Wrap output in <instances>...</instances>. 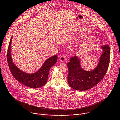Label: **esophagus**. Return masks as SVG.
Here are the masks:
<instances>
[{
	"label": "esophagus",
	"mask_w": 120,
	"mask_h": 120,
	"mask_svg": "<svg viewBox=\"0 0 120 120\" xmlns=\"http://www.w3.org/2000/svg\"><path fill=\"white\" fill-rule=\"evenodd\" d=\"M66 60V57L65 55H63L60 56V61L61 62H64Z\"/></svg>",
	"instance_id": "obj_1"
}]
</instances>
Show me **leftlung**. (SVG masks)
Here are the masks:
<instances>
[{"label":"left lung","mask_w":120,"mask_h":120,"mask_svg":"<svg viewBox=\"0 0 120 120\" xmlns=\"http://www.w3.org/2000/svg\"><path fill=\"white\" fill-rule=\"evenodd\" d=\"M103 53L98 64L94 70L85 71L80 67L77 56L71 57L67 63L68 68V81L69 85L75 90L84 91L98 84L106 74L110 63V48L108 45L101 47Z\"/></svg>","instance_id":"1"}]
</instances>
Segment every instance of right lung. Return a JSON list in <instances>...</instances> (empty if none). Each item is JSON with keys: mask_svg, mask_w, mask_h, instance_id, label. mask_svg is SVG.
Segmentation results:
<instances>
[{"mask_svg": "<svg viewBox=\"0 0 120 120\" xmlns=\"http://www.w3.org/2000/svg\"><path fill=\"white\" fill-rule=\"evenodd\" d=\"M11 37L7 52V61L8 67L13 77L24 85L31 88H38L44 86L47 82L49 71L57 61V55L53 56L46 60L36 72L33 74L25 73L17 68L12 63L10 54Z\"/></svg>", "mask_w": 120, "mask_h": 120, "instance_id": "add662e5", "label": "right lung"}]
</instances>
